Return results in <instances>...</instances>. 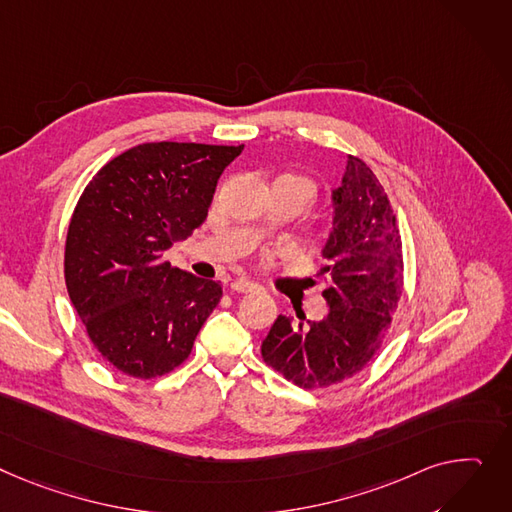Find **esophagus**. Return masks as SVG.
<instances>
[{
    "label": "esophagus",
    "mask_w": 512,
    "mask_h": 512,
    "mask_svg": "<svg viewBox=\"0 0 512 512\" xmlns=\"http://www.w3.org/2000/svg\"><path fill=\"white\" fill-rule=\"evenodd\" d=\"M230 290L234 292H241V294H249V292H257L259 286L247 278H236L230 282Z\"/></svg>",
    "instance_id": "34e87169"
}]
</instances>
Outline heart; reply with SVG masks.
<instances>
[{
  "label": "heart",
  "instance_id": "1",
  "mask_svg": "<svg viewBox=\"0 0 512 512\" xmlns=\"http://www.w3.org/2000/svg\"><path fill=\"white\" fill-rule=\"evenodd\" d=\"M284 179H290V181H294V183H298L300 185V189L304 191V195L306 197H311L313 195V183L306 179V177H296V175H286Z\"/></svg>",
  "mask_w": 512,
  "mask_h": 512
}]
</instances>
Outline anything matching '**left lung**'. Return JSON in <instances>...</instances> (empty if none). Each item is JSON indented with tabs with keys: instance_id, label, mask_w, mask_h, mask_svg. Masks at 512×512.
I'll return each mask as SVG.
<instances>
[{
	"instance_id": "1",
	"label": "left lung",
	"mask_w": 512,
	"mask_h": 512,
	"mask_svg": "<svg viewBox=\"0 0 512 512\" xmlns=\"http://www.w3.org/2000/svg\"><path fill=\"white\" fill-rule=\"evenodd\" d=\"M323 257L327 317L302 323L280 315L261 344L263 360L302 389L342 383L377 356L403 292L393 208L377 175L356 156H348L342 185L333 191Z\"/></svg>"
}]
</instances>
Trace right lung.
Wrapping results in <instances>:
<instances>
[{"mask_svg": "<svg viewBox=\"0 0 512 512\" xmlns=\"http://www.w3.org/2000/svg\"><path fill=\"white\" fill-rule=\"evenodd\" d=\"M241 146L152 142L102 166L65 238V286L94 348L135 379L183 364L222 298L214 280L170 267L164 251L208 218Z\"/></svg>", "mask_w": 512, "mask_h": 512, "instance_id": "right-lung-1", "label": "right lung"}]
</instances>
